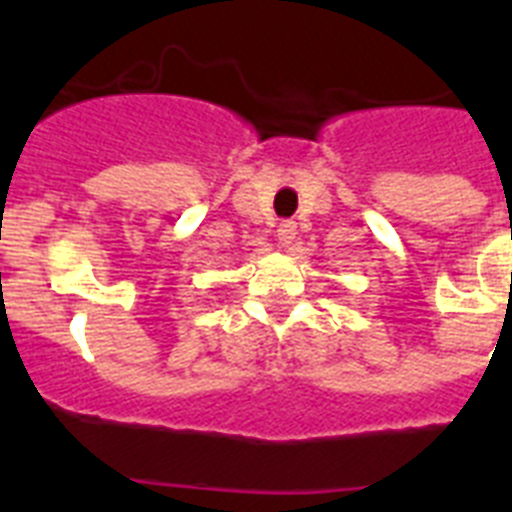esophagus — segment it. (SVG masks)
<instances>
[{
	"mask_svg": "<svg viewBox=\"0 0 512 512\" xmlns=\"http://www.w3.org/2000/svg\"><path fill=\"white\" fill-rule=\"evenodd\" d=\"M277 235H279V243H282V246H292L297 238V223H292V220H284V223H279Z\"/></svg>",
	"mask_w": 512,
	"mask_h": 512,
	"instance_id": "1",
	"label": "esophagus"
}]
</instances>
